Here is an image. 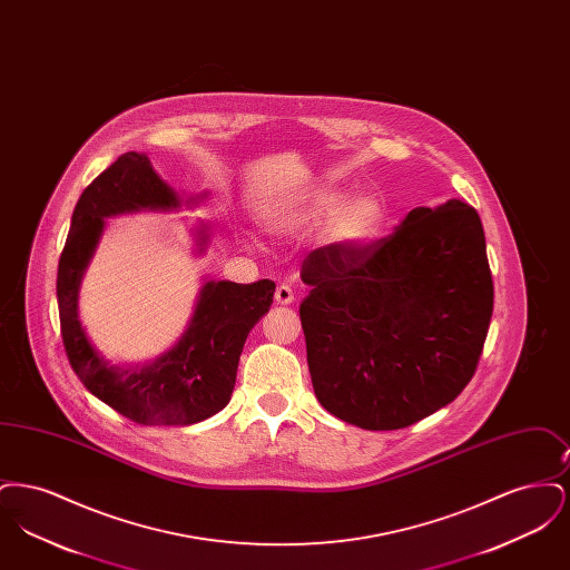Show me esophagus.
<instances>
[{
    "instance_id": "obj_1",
    "label": "esophagus",
    "mask_w": 570,
    "mask_h": 570,
    "mask_svg": "<svg viewBox=\"0 0 570 570\" xmlns=\"http://www.w3.org/2000/svg\"><path fill=\"white\" fill-rule=\"evenodd\" d=\"M295 301V291L288 284H279L275 288V303L279 305H291Z\"/></svg>"
}]
</instances>
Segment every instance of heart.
Instances as JSON below:
<instances>
[{
    "instance_id": "1",
    "label": "heart",
    "mask_w": 570,
    "mask_h": 570,
    "mask_svg": "<svg viewBox=\"0 0 570 570\" xmlns=\"http://www.w3.org/2000/svg\"><path fill=\"white\" fill-rule=\"evenodd\" d=\"M346 196L337 190L316 191L298 216L275 219L273 230H288L293 224H321L331 216L328 235L333 242L363 245L372 242L384 224V205L376 194H361L344 205Z\"/></svg>"
}]
</instances>
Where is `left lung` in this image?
<instances>
[{"label": "left lung", "mask_w": 570, "mask_h": 570, "mask_svg": "<svg viewBox=\"0 0 570 570\" xmlns=\"http://www.w3.org/2000/svg\"><path fill=\"white\" fill-rule=\"evenodd\" d=\"M298 316L318 402L372 432L407 428L472 380L493 312L481 217L458 198L389 235L314 249Z\"/></svg>", "instance_id": "obj_1"}]
</instances>
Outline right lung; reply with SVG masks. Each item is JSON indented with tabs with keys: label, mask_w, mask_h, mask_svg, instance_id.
I'll return each instance as SVG.
<instances>
[{
	"label": "right lung",
	"mask_w": 570,
	"mask_h": 570,
	"mask_svg": "<svg viewBox=\"0 0 570 570\" xmlns=\"http://www.w3.org/2000/svg\"><path fill=\"white\" fill-rule=\"evenodd\" d=\"M177 207V194L158 177L149 158L128 151L82 191L59 256L57 305L68 361L91 395L138 425H191L226 406L245 337L269 312L275 293L272 279L207 282L188 331L154 363L126 370L96 353L79 321V286L105 217Z\"/></svg>",
	"instance_id": "1"
}]
</instances>
